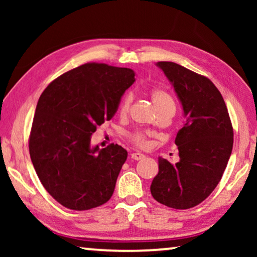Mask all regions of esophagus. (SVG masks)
Listing matches in <instances>:
<instances>
[{
	"label": "esophagus",
	"instance_id": "34e87169",
	"mask_svg": "<svg viewBox=\"0 0 257 257\" xmlns=\"http://www.w3.org/2000/svg\"><path fill=\"white\" fill-rule=\"evenodd\" d=\"M131 158L133 160H142V159H144V158H145V156H144V154H142V153H139V152H135V153L131 154Z\"/></svg>",
	"mask_w": 257,
	"mask_h": 257
}]
</instances>
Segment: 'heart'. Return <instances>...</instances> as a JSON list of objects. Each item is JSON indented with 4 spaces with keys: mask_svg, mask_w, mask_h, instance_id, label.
<instances>
[{
    "mask_svg": "<svg viewBox=\"0 0 257 257\" xmlns=\"http://www.w3.org/2000/svg\"><path fill=\"white\" fill-rule=\"evenodd\" d=\"M151 99H152L158 112L163 110H172L173 112L175 111V103L173 98H172L171 94L166 92L165 90L154 89L151 91ZM131 103L132 96L130 93L125 94V96L121 98L120 104H119V113H120L122 117H125V115L128 113L130 107H131ZM128 139L133 145L140 147V149H146V147H149L150 145L149 137H147L146 133H144L143 131L132 132L131 135L128 136Z\"/></svg>",
    "mask_w": 257,
    "mask_h": 257,
    "instance_id": "heart-1",
    "label": "heart"
}]
</instances>
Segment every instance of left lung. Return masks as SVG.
I'll return each mask as SVG.
<instances>
[{
  "label": "left lung",
  "mask_w": 257,
  "mask_h": 257,
  "mask_svg": "<svg viewBox=\"0 0 257 257\" xmlns=\"http://www.w3.org/2000/svg\"><path fill=\"white\" fill-rule=\"evenodd\" d=\"M158 66L173 85L186 122L175 138L180 160L172 164L160 158L151 193L165 206L188 209L208 198L222 178L233 150V125L209 78L173 62H158Z\"/></svg>",
  "instance_id": "obj_1"
}]
</instances>
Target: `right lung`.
I'll return each mask as SVG.
<instances>
[{"label": "right lung", "instance_id": "obj_1", "mask_svg": "<svg viewBox=\"0 0 257 257\" xmlns=\"http://www.w3.org/2000/svg\"><path fill=\"white\" fill-rule=\"evenodd\" d=\"M135 72L86 63L52 80L42 92L29 136V153L43 187L62 206L87 210L104 205L127 158L117 144L90 145L97 126L117 112Z\"/></svg>", "mask_w": 257, "mask_h": 257}]
</instances>
